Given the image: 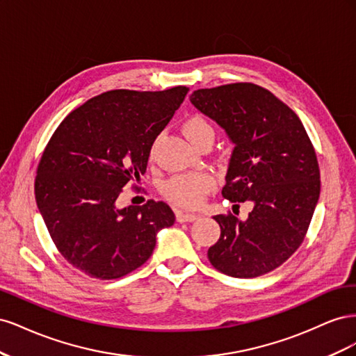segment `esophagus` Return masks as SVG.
Returning <instances> with one entry per match:
<instances>
[{"mask_svg": "<svg viewBox=\"0 0 356 356\" xmlns=\"http://www.w3.org/2000/svg\"><path fill=\"white\" fill-rule=\"evenodd\" d=\"M199 218L197 213H188V212H177V221L178 222H191V221H196Z\"/></svg>", "mask_w": 356, "mask_h": 356, "instance_id": "obj_1", "label": "esophagus"}]
</instances>
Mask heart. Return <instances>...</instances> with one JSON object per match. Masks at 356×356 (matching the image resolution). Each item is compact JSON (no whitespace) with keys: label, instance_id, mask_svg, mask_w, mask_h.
Segmentation results:
<instances>
[{"label":"heart","instance_id":"b5f03b06","mask_svg":"<svg viewBox=\"0 0 356 356\" xmlns=\"http://www.w3.org/2000/svg\"><path fill=\"white\" fill-rule=\"evenodd\" d=\"M182 132L190 139L191 144L203 138H213V127L202 115H191L182 124ZM154 147L152 148V156ZM215 178L207 172H195V174H182L166 182L165 193L174 203L184 208H197L202 204L204 196L213 188Z\"/></svg>","mask_w":356,"mask_h":356}]
</instances>
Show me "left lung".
Segmentation results:
<instances>
[{
    "instance_id": "obj_1",
    "label": "left lung",
    "mask_w": 356,
    "mask_h": 356,
    "mask_svg": "<svg viewBox=\"0 0 356 356\" xmlns=\"http://www.w3.org/2000/svg\"><path fill=\"white\" fill-rule=\"evenodd\" d=\"M190 102L234 145L222 197L236 207L252 203L245 221L215 215L221 234L208 250L209 261L233 277L272 272L303 242L319 199V166L306 129L288 105L252 83L199 89Z\"/></svg>"
}]
</instances>
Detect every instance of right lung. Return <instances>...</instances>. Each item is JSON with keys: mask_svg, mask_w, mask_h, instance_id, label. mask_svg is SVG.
<instances>
[{"mask_svg": "<svg viewBox=\"0 0 356 356\" xmlns=\"http://www.w3.org/2000/svg\"><path fill=\"white\" fill-rule=\"evenodd\" d=\"M187 92H105L51 135L37 169V207L59 252L86 275L117 279L136 270L152 257L159 230L175 222L165 202L118 208L117 199L145 172L156 138Z\"/></svg>", "mask_w": 356, "mask_h": 356, "instance_id": "right-lung-1", "label": "right lung"}]
</instances>
